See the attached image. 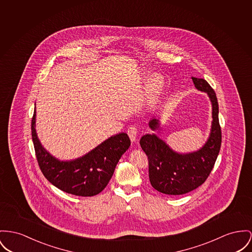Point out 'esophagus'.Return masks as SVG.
Masks as SVG:
<instances>
[{"label": "esophagus", "mask_w": 252, "mask_h": 252, "mask_svg": "<svg viewBox=\"0 0 252 252\" xmlns=\"http://www.w3.org/2000/svg\"><path fill=\"white\" fill-rule=\"evenodd\" d=\"M127 134L129 135L132 142H134L137 139V129L134 126H131L128 128Z\"/></svg>", "instance_id": "1"}]
</instances>
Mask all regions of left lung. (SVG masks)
<instances>
[{
  "label": "left lung",
  "instance_id": "1",
  "mask_svg": "<svg viewBox=\"0 0 252 252\" xmlns=\"http://www.w3.org/2000/svg\"><path fill=\"white\" fill-rule=\"evenodd\" d=\"M196 89L208 94L212 104V125L209 137L198 151L181 154L169 147L155 134H144L140 146L148 157L149 179L152 186L166 195L186 194L202 185L216 162L221 143L216 94L202 78L192 77ZM152 131H159V119L149 121Z\"/></svg>",
  "mask_w": 252,
  "mask_h": 252
}]
</instances>
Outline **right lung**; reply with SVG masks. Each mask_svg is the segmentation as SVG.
<instances>
[{"instance_id":"add662e5","label":"right lung","mask_w":252,"mask_h":252,"mask_svg":"<svg viewBox=\"0 0 252 252\" xmlns=\"http://www.w3.org/2000/svg\"><path fill=\"white\" fill-rule=\"evenodd\" d=\"M36 112L32 120V135L36 158L45 178L60 190L75 196L99 194L110 182L118 160L131 145L125 133L113 135L81 158L59 160L41 144L35 129Z\"/></svg>"}]
</instances>
